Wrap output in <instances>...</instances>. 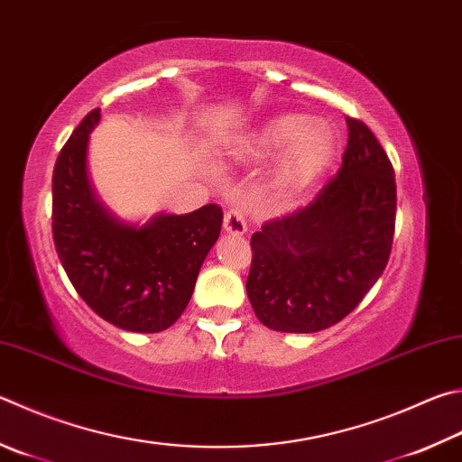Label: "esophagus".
<instances>
[{
  "mask_svg": "<svg viewBox=\"0 0 462 462\" xmlns=\"http://www.w3.org/2000/svg\"><path fill=\"white\" fill-rule=\"evenodd\" d=\"M224 230L230 234H245L246 232V217L245 209L238 206H232L226 209L224 214Z\"/></svg>",
  "mask_w": 462,
  "mask_h": 462,
  "instance_id": "1",
  "label": "esophagus"
}]
</instances>
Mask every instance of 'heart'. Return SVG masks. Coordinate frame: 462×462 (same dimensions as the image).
Instances as JSON below:
<instances>
[{
	"label": "heart",
	"instance_id": "obj_1",
	"mask_svg": "<svg viewBox=\"0 0 462 462\" xmlns=\"http://www.w3.org/2000/svg\"><path fill=\"white\" fill-rule=\"evenodd\" d=\"M289 145L276 167V181L287 191L305 189L329 163L333 137L323 125H305L300 116H282L248 141L245 153L263 157L271 155L282 143Z\"/></svg>",
	"mask_w": 462,
	"mask_h": 462
}]
</instances>
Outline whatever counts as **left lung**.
Instances as JSON below:
<instances>
[{"label": "left lung", "instance_id": "left-lung-1", "mask_svg": "<svg viewBox=\"0 0 462 462\" xmlns=\"http://www.w3.org/2000/svg\"><path fill=\"white\" fill-rule=\"evenodd\" d=\"M341 167L307 206L263 224L250 238L246 292L258 321L315 333L346 319L380 279L396 228V178L364 121L346 116Z\"/></svg>", "mask_w": 462, "mask_h": 462}]
</instances>
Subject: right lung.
<instances>
[{"label":"right lung","instance_id":"1","mask_svg":"<svg viewBox=\"0 0 462 462\" xmlns=\"http://www.w3.org/2000/svg\"><path fill=\"white\" fill-rule=\"evenodd\" d=\"M90 111L58 153L52 175V238L82 300L121 329L157 333L171 327L191 299L209 248L220 236L222 208L159 216L141 228L105 212L87 178Z\"/></svg>","mask_w":462,"mask_h":462}]
</instances>
